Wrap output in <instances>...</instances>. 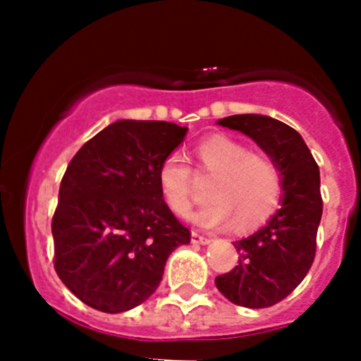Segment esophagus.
Here are the masks:
<instances>
[{"label":"esophagus","instance_id":"obj_1","mask_svg":"<svg viewBox=\"0 0 361 361\" xmlns=\"http://www.w3.org/2000/svg\"><path fill=\"white\" fill-rule=\"evenodd\" d=\"M192 243H195V245H209L211 238H206V235L199 234V232H192Z\"/></svg>","mask_w":361,"mask_h":361}]
</instances>
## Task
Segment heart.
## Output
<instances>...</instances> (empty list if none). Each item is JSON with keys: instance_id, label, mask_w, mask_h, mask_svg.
Instances as JSON below:
<instances>
[{"instance_id": "obj_1", "label": "heart", "mask_w": 361, "mask_h": 361, "mask_svg": "<svg viewBox=\"0 0 361 361\" xmlns=\"http://www.w3.org/2000/svg\"><path fill=\"white\" fill-rule=\"evenodd\" d=\"M202 171L213 174L207 199L209 204L192 216L202 227H225L235 220L241 228L264 224L279 206L281 174L271 157L250 154L248 148L232 137L211 136L195 147ZM159 190L166 206L185 216L192 206V171L181 152H171L157 171Z\"/></svg>"}]
</instances>
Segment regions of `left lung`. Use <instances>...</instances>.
Masks as SVG:
<instances>
[{
  "label": "left lung",
  "mask_w": 361,
  "mask_h": 361,
  "mask_svg": "<svg viewBox=\"0 0 361 361\" xmlns=\"http://www.w3.org/2000/svg\"><path fill=\"white\" fill-rule=\"evenodd\" d=\"M216 123L251 137L281 174L279 209L264 227L234 243L239 265L214 279L232 304L269 307L300 285L314 260L323 213L319 167L300 134L272 116L246 113Z\"/></svg>",
  "instance_id": "1"
}]
</instances>
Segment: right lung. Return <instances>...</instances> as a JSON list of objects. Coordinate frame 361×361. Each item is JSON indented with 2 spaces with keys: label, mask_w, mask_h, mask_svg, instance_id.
I'll return each mask as SVG.
<instances>
[{
  "label": "right lung",
  "mask_w": 361,
  "mask_h": 361,
  "mask_svg": "<svg viewBox=\"0 0 361 361\" xmlns=\"http://www.w3.org/2000/svg\"><path fill=\"white\" fill-rule=\"evenodd\" d=\"M188 127L116 120L87 141L59 188L52 235L57 276L83 304L123 312L143 304L190 232L159 190L160 162Z\"/></svg>",
  "instance_id": "right-lung-1"
}]
</instances>
